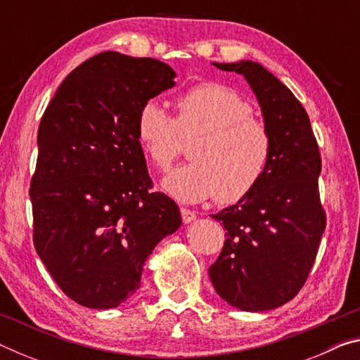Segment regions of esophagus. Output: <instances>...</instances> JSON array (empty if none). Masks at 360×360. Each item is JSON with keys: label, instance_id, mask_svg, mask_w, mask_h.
Wrapping results in <instances>:
<instances>
[{"label": "esophagus", "instance_id": "obj_1", "mask_svg": "<svg viewBox=\"0 0 360 360\" xmlns=\"http://www.w3.org/2000/svg\"><path fill=\"white\" fill-rule=\"evenodd\" d=\"M181 217H182V222L188 224V222L195 221V217H197V214H195L193 211L187 210V208H181Z\"/></svg>", "mask_w": 360, "mask_h": 360}]
</instances>
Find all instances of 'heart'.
Returning <instances> with one entry per match:
<instances>
[{
    "instance_id": "1",
    "label": "heart",
    "mask_w": 360,
    "mask_h": 360,
    "mask_svg": "<svg viewBox=\"0 0 360 360\" xmlns=\"http://www.w3.org/2000/svg\"><path fill=\"white\" fill-rule=\"evenodd\" d=\"M252 105L229 85H195L174 101V115L154 101L136 114V138L146 158L168 172L181 155L182 141L191 163L169 173L163 187L186 203L211 198L236 203L264 179L273 157V136L252 115Z\"/></svg>"
}]
</instances>
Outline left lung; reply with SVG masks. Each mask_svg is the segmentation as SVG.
<instances>
[{"label":"left lung","mask_w":360,"mask_h":360,"mask_svg":"<svg viewBox=\"0 0 360 360\" xmlns=\"http://www.w3.org/2000/svg\"><path fill=\"white\" fill-rule=\"evenodd\" d=\"M214 66L246 77L273 136V157L246 198L211 214L227 238L210 278L231 307L266 311L298 294L318 255L327 224L321 152L302 103L270 71L249 60Z\"/></svg>","instance_id":"obj_1"}]
</instances>
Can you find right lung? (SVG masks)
<instances>
[{
  "mask_svg": "<svg viewBox=\"0 0 360 360\" xmlns=\"http://www.w3.org/2000/svg\"><path fill=\"white\" fill-rule=\"evenodd\" d=\"M174 76L155 58L101 52L70 72L41 119L33 243L58 288L85 308L135 294L152 249L181 225L178 205L152 191L136 138L139 108Z\"/></svg>",
  "mask_w": 360,
  "mask_h": 360,
  "instance_id": "obj_1",
  "label": "right lung"
}]
</instances>
